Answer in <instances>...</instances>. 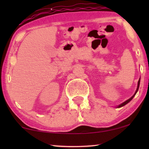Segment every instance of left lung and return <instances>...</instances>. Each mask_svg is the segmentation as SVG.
I'll return each mask as SVG.
<instances>
[{"label": "left lung", "mask_w": 149, "mask_h": 149, "mask_svg": "<svg viewBox=\"0 0 149 149\" xmlns=\"http://www.w3.org/2000/svg\"><path fill=\"white\" fill-rule=\"evenodd\" d=\"M140 79H139V81H138V87H137V89H136V92H135V93H134V94L132 95V96L130 97V99H128L127 100H126L125 102H123L122 104H121L120 105H119L117 107V108H120V107H123V106H125V104H127L128 103V102H130V101L132 100V99H133V97L135 96V95L136 94V93H137V91H138V89H139V86H140Z\"/></svg>", "instance_id": "obj_1"}]
</instances>
